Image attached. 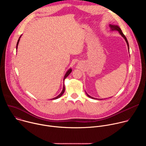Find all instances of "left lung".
<instances>
[{
  "mask_svg": "<svg viewBox=\"0 0 146 146\" xmlns=\"http://www.w3.org/2000/svg\"><path fill=\"white\" fill-rule=\"evenodd\" d=\"M109 27L110 28L111 31H118V32L119 33V34L122 36V37L125 39V40L126 43H127V44L128 49V51H129V44H128V40H127V39L125 36V35L123 34V33H122V32L121 28H120L118 25H113V24H110V25H109ZM86 94H87V95L89 98H92V99H96V98H93V97L91 96L90 95H89L87 92H86Z\"/></svg>",
  "mask_w": 146,
  "mask_h": 146,
  "instance_id": "obj_1",
  "label": "left lung"
}]
</instances>
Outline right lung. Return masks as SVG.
Masks as SVG:
<instances>
[{"instance_id":"obj_1","label":"right lung","mask_w":146,"mask_h":146,"mask_svg":"<svg viewBox=\"0 0 146 146\" xmlns=\"http://www.w3.org/2000/svg\"><path fill=\"white\" fill-rule=\"evenodd\" d=\"M21 36L22 35H21L20 36V37H19V38H18V41H17V46H16V49L17 50V48H18V43H19V40H20V38H21ZM72 69L71 68H70L67 72H66V73H65V76H64V81H65V78L70 74V73L72 72ZM65 85H64V86H63V89H62V92H60V94H59V95H58L57 96H56L55 98H52V99H58L59 98H60L62 95H63V94L64 93V92H65Z\"/></svg>"}]
</instances>
